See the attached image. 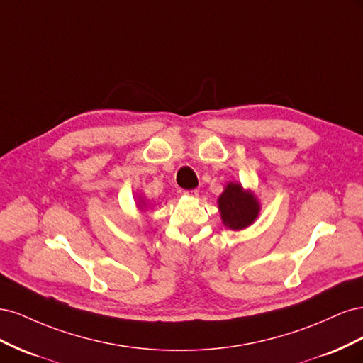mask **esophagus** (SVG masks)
<instances>
[{
  "label": "esophagus",
  "instance_id": "34e87169",
  "mask_svg": "<svg viewBox=\"0 0 363 363\" xmlns=\"http://www.w3.org/2000/svg\"><path fill=\"white\" fill-rule=\"evenodd\" d=\"M186 195H191V196H199V191L196 189H191V191H184Z\"/></svg>",
  "mask_w": 363,
  "mask_h": 363
}]
</instances>
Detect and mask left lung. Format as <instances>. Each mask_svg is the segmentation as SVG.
Masks as SVG:
<instances>
[{
  "label": "left lung",
  "instance_id": "1",
  "mask_svg": "<svg viewBox=\"0 0 363 363\" xmlns=\"http://www.w3.org/2000/svg\"><path fill=\"white\" fill-rule=\"evenodd\" d=\"M223 223L233 228L242 230L252 224L259 213V203L250 192H244L239 184L228 183L218 200Z\"/></svg>",
  "mask_w": 363,
  "mask_h": 363
}]
</instances>
